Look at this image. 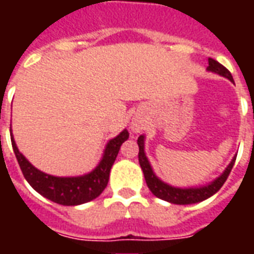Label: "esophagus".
<instances>
[{
  "instance_id": "34e87169",
  "label": "esophagus",
  "mask_w": 254,
  "mask_h": 254,
  "mask_svg": "<svg viewBox=\"0 0 254 254\" xmlns=\"http://www.w3.org/2000/svg\"><path fill=\"white\" fill-rule=\"evenodd\" d=\"M145 127V124H144L143 118H140V117H134L130 122V129H132V132L138 133L141 132Z\"/></svg>"
}]
</instances>
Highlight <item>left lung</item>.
Here are the masks:
<instances>
[{"label":"left lung","mask_w":254,"mask_h":254,"mask_svg":"<svg viewBox=\"0 0 254 254\" xmlns=\"http://www.w3.org/2000/svg\"><path fill=\"white\" fill-rule=\"evenodd\" d=\"M207 70L229 78L230 81H234L231 73L222 64H219L218 61H215L212 58H208ZM144 143H145V137L141 134L137 138L138 163L141 166V170L144 173V178H145V182H147V187L149 188V190L152 191V194L158 197V198H162V200L171 202V204H178V205H188V204L204 201V200H207L208 197L213 196L220 188L223 187V184L227 180V177H229L230 171H231L233 166H234L235 158H237V155H235L234 158L231 159V162H230V165L226 167V170L216 180H213L212 182H209L207 185L194 188H177L171 187V185L166 184V182H163L156 177V174L152 170V167H151L148 158L145 155V151H144Z\"/></svg>","instance_id":"left-lung-1"}]
</instances>
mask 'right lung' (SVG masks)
Segmentation results:
<instances>
[{"mask_svg":"<svg viewBox=\"0 0 254 254\" xmlns=\"http://www.w3.org/2000/svg\"><path fill=\"white\" fill-rule=\"evenodd\" d=\"M127 137L129 133L127 129H124L118 136L109 140L98 166L87 174L78 177H54L31 165L17 148L13 134H10L14 155L27 182L39 194L61 205H80L94 200L105 190L110 177L111 166L114 165L118 151Z\"/></svg>","mask_w":254,"mask_h":254,"instance_id":"1","label":"right lung"}]
</instances>
